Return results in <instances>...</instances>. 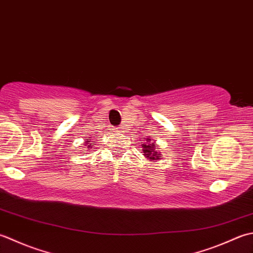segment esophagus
<instances>
[{"mask_svg": "<svg viewBox=\"0 0 253 253\" xmlns=\"http://www.w3.org/2000/svg\"><path fill=\"white\" fill-rule=\"evenodd\" d=\"M116 131H118V132H121V128H120V127H116Z\"/></svg>", "mask_w": 253, "mask_h": 253, "instance_id": "esophagus-1", "label": "esophagus"}]
</instances>
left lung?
<instances>
[{
  "label": "left lung",
  "instance_id": "1",
  "mask_svg": "<svg viewBox=\"0 0 253 253\" xmlns=\"http://www.w3.org/2000/svg\"><path fill=\"white\" fill-rule=\"evenodd\" d=\"M146 141L151 142V138H146ZM143 148H144L143 149L144 153H145V156L148 157L149 159H152V161H154V159H155V161H158V159L162 157L161 154L157 152L155 143H149L147 145H144Z\"/></svg>",
  "mask_w": 253,
  "mask_h": 253
}]
</instances>
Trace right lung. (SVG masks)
<instances>
[{
  "label": "right lung",
  "instance_id": "1",
  "mask_svg": "<svg viewBox=\"0 0 253 253\" xmlns=\"http://www.w3.org/2000/svg\"><path fill=\"white\" fill-rule=\"evenodd\" d=\"M87 144H88V143H87ZM88 147H90V145H89V146H88ZM90 148H91V147H90ZM88 151H89V149H88Z\"/></svg>",
  "mask_w": 253,
  "mask_h": 253
}]
</instances>
